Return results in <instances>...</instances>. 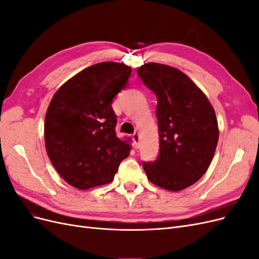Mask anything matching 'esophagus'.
<instances>
[{
	"label": "esophagus",
	"instance_id": "1",
	"mask_svg": "<svg viewBox=\"0 0 259 259\" xmlns=\"http://www.w3.org/2000/svg\"><path fill=\"white\" fill-rule=\"evenodd\" d=\"M133 139H134V142L136 144L137 147H139V134L137 132H135L134 134H133Z\"/></svg>",
	"mask_w": 259,
	"mask_h": 259
}]
</instances>
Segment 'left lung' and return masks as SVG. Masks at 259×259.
I'll return each instance as SVG.
<instances>
[{
	"label": "left lung",
	"instance_id": "obj_1",
	"mask_svg": "<svg viewBox=\"0 0 259 259\" xmlns=\"http://www.w3.org/2000/svg\"><path fill=\"white\" fill-rule=\"evenodd\" d=\"M137 74L158 99L160 150L143 167L152 184L183 190L198 182L213 160L219 134L215 111L204 93L174 67L149 62Z\"/></svg>",
	"mask_w": 259,
	"mask_h": 259
}]
</instances>
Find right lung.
<instances>
[{
	"label": "right lung",
	"mask_w": 259,
	"mask_h": 259,
	"mask_svg": "<svg viewBox=\"0 0 259 259\" xmlns=\"http://www.w3.org/2000/svg\"><path fill=\"white\" fill-rule=\"evenodd\" d=\"M132 69L104 61L84 69L55 94L45 115L49 158L66 182L85 190L112 182L132 149L116 136L113 98L126 88Z\"/></svg>",
	"instance_id": "right-lung-1"
}]
</instances>
